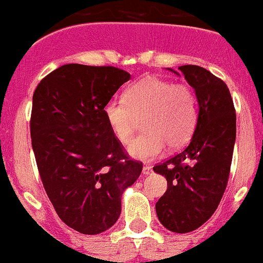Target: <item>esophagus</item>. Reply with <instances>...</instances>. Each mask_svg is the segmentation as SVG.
Wrapping results in <instances>:
<instances>
[{
    "instance_id": "1",
    "label": "esophagus",
    "mask_w": 263,
    "mask_h": 263,
    "mask_svg": "<svg viewBox=\"0 0 263 263\" xmlns=\"http://www.w3.org/2000/svg\"><path fill=\"white\" fill-rule=\"evenodd\" d=\"M151 172H153V166L144 165V168H142V174H144V176H148V174H151Z\"/></svg>"
}]
</instances>
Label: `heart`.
<instances>
[{
  "instance_id": "heart-1",
  "label": "heart",
  "mask_w": 263,
  "mask_h": 263,
  "mask_svg": "<svg viewBox=\"0 0 263 263\" xmlns=\"http://www.w3.org/2000/svg\"><path fill=\"white\" fill-rule=\"evenodd\" d=\"M103 113L121 144L131 140L142 119L144 134L132 140L128 153L139 160H151L165 146L176 150L190 141L197 124L198 99L190 85L147 76L131 85L123 99L108 100Z\"/></svg>"
}]
</instances>
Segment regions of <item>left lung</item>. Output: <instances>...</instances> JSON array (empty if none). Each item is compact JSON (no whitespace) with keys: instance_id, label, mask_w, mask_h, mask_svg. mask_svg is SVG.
<instances>
[{"instance_id":"1","label":"left lung","mask_w":263,"mask_h":263,"mask_svg":"<svg viewBox=\"0 0 263 263\" xmlns=\"http://www.w3.org/2000/svg\"><path fill=\"white\" fill-rule=\"evenodd\" d=\"M178 70L195 89L200 110L190 144L154 166L168 182L155 209L166 229L188 233L205 224L221 201L232 165L237 116L221 79L200 66L185 65Z\"/></svg>"}]
</instances>
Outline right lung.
<instances>
[{"label": "right lung", "mask_w": 263, "mask_h": 263, "mask_svg": "<svg viewBox=\"0 0 263 263\" xmlns=\"http://www.w3.org/2000/svg\"><path fill=\"white\" fill-rule=\"evenodd\" d=\"M113 66L68 63L36 86L30 117L39 176L60 219L81 234H99L121 215L122 193L142 171L113 136L105 103L126 81Z\"/></svg>", "instance_id": "1"}]
</instances>
